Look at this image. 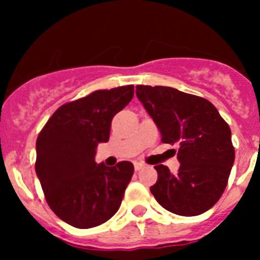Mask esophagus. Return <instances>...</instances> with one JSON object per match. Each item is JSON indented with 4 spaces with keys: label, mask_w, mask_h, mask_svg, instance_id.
Here are the masks:
<instances>
[{
    "label": "esophagus",
    "mask_w": 260,
    "mask_h": 260,
    "mask_svg": "<svg viewBox=\"0 0 260 260\" xmlns=\"http://www.w3.org/2000/svg\"><path fill=\"white\" fill-rule=\"evenodd\" d=\"M145 166H146V165L142 164V162H135V170H136V171H140V170H142Z\"/></svg>",
    "instance_id": "esophagus-1"
}]
</instances>
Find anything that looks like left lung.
<instances>
[{
	"mask_svg": "<svg viewBox=\"0 0 260 260\" xmlns=\"http://www.w3.org/2000/svg\"><path fill=\"white\" fill-rule=\"evenodd\" d=\"M136 94L158 127L162 142L179 146V172L154 166L158 177L149 188L152 195L162 208L181 216L208 211L221 198L235 159L229 124L203 96L161 85H137Z\"/></svg>",
	"mask_w": 260,
	"mask_h": 260,
	"instance_id": "left-lung-1",
	"label": "left lung"
}]
</instances>
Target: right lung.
<instances>
[{"mask_svg":"<svg viewBox=\"0 0 260 260\" xmlns=\"http://www.w3.org/2000/svg\"><path fill=\"white\" fill-rule=\"evenodd\" d=\"M133 93V85L118 86L62 104L39 133L36 175L50 209L72 226H98L119 209L133 164L107 167L94 157L98 143L108 142L112 119Z\"/></svg>","mask_w":260,"mask_h":260,"instance_id":"1","label":"right lung"}]
</instances>
